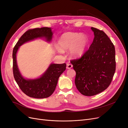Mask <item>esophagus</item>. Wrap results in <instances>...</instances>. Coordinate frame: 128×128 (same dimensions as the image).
<instances>
[{"label":"esophagus","mask_w":128,"mask_h":128,"mask_svg":"<svg viewBox=\"0 0 128 128\" xmlns=\"http://www.w3.org/2000/svg\"><path fill=\"white\" fill-rule=\"evenodd\" d=\"M72 67V64H67V69H70Z\"/></svg>","instance_id":"1"}]
</instances>
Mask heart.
Masks as SVG:
<instances>
[{
	"label": "heart",
	"instance_id": "b5f03b06",
	"mask_svg": "<svg viewBox=\"0 0 128 128\" xmlns=\"http://www.w3.org/2000/svg\"><path fill=\"white\" fill-rule=\"evenodd\" d=\"M89 38L85 34L67 32L63 34L59 38L58 51L62 53L64 50H69L70 54L73 58L82 56L86 51L88 44Z\"/></svg>",
	"mask_w": 128,
	"mask_h": 128
}]
</instances>
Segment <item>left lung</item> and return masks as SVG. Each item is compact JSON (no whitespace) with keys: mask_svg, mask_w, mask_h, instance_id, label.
Here are the masks:
<instances>
[{"mask_svg":"<svg viewBox=\"0 0 128 128\" xmlns=\"http://www.w3.org/2000/svg\"><path fill=\"white\" fill-rule=\"evenodd\" d=\"M94 39L80 59L71 61L76 72L75 86L81 94L92 96L105 90L115 72L113 44L103 31L91 28Z\"/></svg>","mask_w":128,"mask_h":128,"instance_id":"1","label":"left lung"}]
</instances>
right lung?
<instances>
[{
	"instance_id": "add662e5",
	"label": "right lung",
	"mask_w": 128,
	"mask_h": 128,
	"mask_svg": "<svg viewBox=\"0 0 128 128\" xmlns=\"http://www.w3.org/2000/svg\"><path fill=\"white\" fill-rule=\"evenodd\" d=\"M53 34L51 28L42 27L29 30L20 37L13 51V69L15 81L21 90L30 97L37 99L48 98L54 91L60 76L65 70L66 64L51 63L42 74L36 78H26L23 76L17 64L16 55L20 46L37 39H44L51 42Z\"/></svg>"
}]
</instances>
